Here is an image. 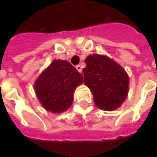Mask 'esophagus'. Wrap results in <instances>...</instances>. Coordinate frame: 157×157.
<instances>
[{"mask_svg": "<svg viewBox=\"0 0 157 157\" xmlns=\"http://www.w3.org/2000/svg\"><path fill=\"white\" fill-rule=\"evenodd\" d=\"M75 68H76V70H77V71H78L80 72V73H82V66H81V65H76V66H75Z\"/></svg>", "mask_w": 157, "mask_h": 157, "instance_id": "1", "label": "esophagus"}]
</instances>
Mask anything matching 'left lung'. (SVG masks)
Instances as JSON below:
<instances>
[{
	"mask_svg": "<svg viewBox=\"0 0 157 157\" xmlns=\"http://www.w3.org/2000/svg\"><path fill=\"white\" fill-rule=\"evenodd\" d=\"M84 83L99 109L112 111L124 102L128 91V76L124 69L105 55H91L85 59Z\"/></svg>",
	"mask_w": 157,
	"mask_h": 157,
	"instance_id": "obj_1",
	"label": "left lung"
}]
</instances>
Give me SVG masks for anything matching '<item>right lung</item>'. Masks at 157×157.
I'll list each match as a JSON object with an SVG mask.
<instances>
[{
    "label": "right lung",
    "instance_id": "obj_1",
    "mask_svg": "<svg viewBox=\"0 0 157 157\" xmlns=\"http://www.w3.org/2000/svg\"><path fill=\"white\" fill-rule=\"evenodd\" d=\"M83 83V76L68 61L55 59L34 83L36 95L46 110L59 113L73 102V92Z\"/></svg>",
    "mask_w": 157,
    "mask_h": 157
}]
</instances>
